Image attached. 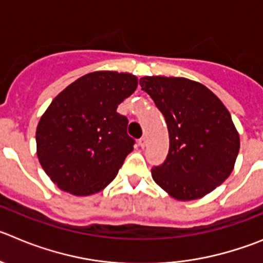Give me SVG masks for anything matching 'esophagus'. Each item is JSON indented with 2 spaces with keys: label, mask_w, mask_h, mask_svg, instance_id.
Segmentation results:
<instances>
[{
  "label": "esophagus",
  "mask_w": 263,
  "mask_h": 263,
  "mask_svg": "<svg viewBox=\"0 0 263 263\" xmlns=\"http://www.w3.org/2000/svg\"><path fill=\"white\" fill-rule=\"evenodd\" d=\"M146 143H147V138L146 137H142L141 139H139V146H141L142 148L146 147Z\"/></svg>",
  "instance_id": "34e87169"
}]
</instances>
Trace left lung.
I'll use <instances>...</instances> for the list:
<instances>
[{"mask_svg":"<svg viewBox=\"0 0 263 263\" xmlns=\"http://www.w3.org/2000/svg\"><path fill=\"white\" fill-rule=\"evenodd\" d=\"M139 83L164 116L170 134L167 159L151 170L154 181L177 201L202 198L235 167L240 137L230 112L192 79L153 76Z\"/></svg>","mask_w":263,"mask_h":263,"instance_id":"8db88e82","label":"left lung"}]
</instances>
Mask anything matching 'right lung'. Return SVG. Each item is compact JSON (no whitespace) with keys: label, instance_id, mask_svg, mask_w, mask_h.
Segmentation results:
<instances>
[{"label":"right lung","instance_id":"add662e5","mask_svg":"<svg viewBox=\"0 0 263 263\" xmlns=\"http://www.w3.org/2000/svg\"><path fill=\"white\" fill-rule=\"evenodd\" d=\"M137 86L130 73L92 71L53 99L36 127V154L60 189L86 197L113 181L134 148L117 107Z\"/></svg>","mask_w":263,"mask_h":263}]
</instances>
